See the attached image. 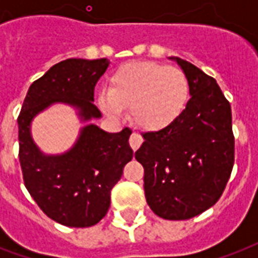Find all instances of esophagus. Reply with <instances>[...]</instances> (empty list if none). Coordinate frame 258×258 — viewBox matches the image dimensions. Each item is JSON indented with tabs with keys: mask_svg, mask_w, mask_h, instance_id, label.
Listing matches in <instances>:
<instances>
[{
	"mask_svg": "<svg viewBox=\"0 0 258 258\" xmlns=\"http://www.w3.org/2000/svg\"><path fill=\"white\" fill-rule=\"evenodd\" d=\"M142 143H143V138H142L139 134H131V137H130V146H131V149H133L134 151H137V150L141 147Z\"/></svg>",
	"mask_w": 258,
	"mask_h": 258,
	"instance_id": "34e87169",
	"label": "esophagus"
}]
</instances>
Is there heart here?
Segmentation results:
<instances>
[{
  "label": "heart",
  "instance_id": "obj_1",
  "mask_svg": "<svg viewBox=\"0 0 258 258\" xmlns=\"http://www.w3.org/2000/svg\"><path fill=\"white\" fill-rule=\"evenodd\" d=\"M188 96L186 75L178 68L155 61H133L121 66L101 91L97 103L107 115L119 117L131 108L134 123L146 131H161L176 120Z\"/></svg>",
  "mask_w": 258,
  "mask_h": 258
}]
</instances>
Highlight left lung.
<instances>
[{"label":"left lung","mask_w":258,"mask_h":258,"mask_svg":"<svg viewBox=\"0 0 258 258\" xmlns=\"http://www.w3.org/2000/svg\"><path fill=\"white\" fill-rule=\"evenodd\" d=\"M188 82L186 108L174 123L143 134L135 158L145 169L146 201L165 220H188L220 200L234 163L232 109L217 84L191 62L170 57Z\"/></svg>","instance_id":"obj_1"}]
</instances>
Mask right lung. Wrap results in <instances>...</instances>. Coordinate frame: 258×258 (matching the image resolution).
I'll return each mask as SVG.
<instances>
[{"instance_id": "add662e5", "label": "right lung", "mask_w": 258, "mask_h": 258, "mask_svg": "<svg viewBox=\"0 0 258 258\" xmlns=\"http://www.w3.org/2000/svg\"><path fill=\"white\" fill-rule=\"evenodd\" d=\"M109 66L107 58H68L54 64L29 87L18 116L20 163L24 182L46 216L70 228H88L107 214L111 190L133 159L131 130L105 133L91 123L101 113L93 89ZM77 109L82 127L75 145L62 154H45L31 138V121L50 105Z\"/></svg>"}]
</instances>
